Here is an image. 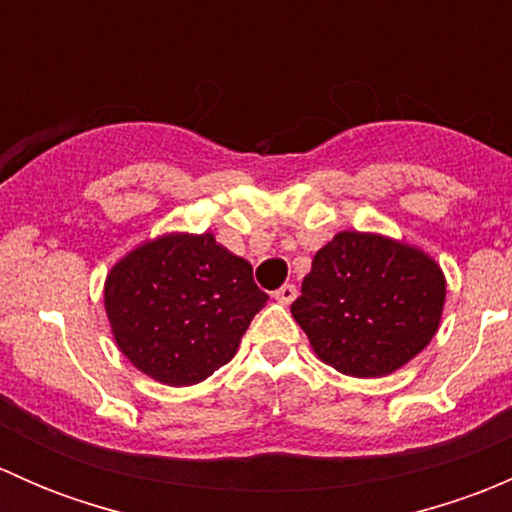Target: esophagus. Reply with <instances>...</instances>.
<instances>
[{"label":"esophagus","instance_id":"esophagus-1","mask_svg":"<svg viewBox=\"0 0 512 512\" xmlns=\"http://www.w3.org/2000/svg\"><path fill=\"white\" fill-rule=\"evenodd\" d=\"M275 299L280 304H292L294 299H297V287H294V285H282L275 292Z\"/></svg>","mask_w":512,"mask_h":512}]
</instances>
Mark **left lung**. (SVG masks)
I'll return each instance as SVG.
<instances>
[{"instance_id": "1", "label": "left lung", "mask_w": 512, "mask_h": 512, "mask_svg": "<svg viewBox=\"0 0 512 512\" xmlns=\"http://www.w3.org/2000/svg\"><path fill=\"white\" fill-rule=\"evenodd\" d=\"M446 277L421 247L342 230L314 255L292 317L314 354L347 376H389L441 327Z\"/></svg>"}]
</instances>
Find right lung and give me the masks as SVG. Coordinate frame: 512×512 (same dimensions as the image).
I'll list each match as a JSON object with an SVG mask.
<instances>
[{"mask_svg":"<svg viewBox=\"0 0 512 512\" xmlns=\"http://www.w3.org/2000/svg\"><path fill=\"white\" fill-rule=\"evenodd\" d=\"M252 265L213 232H163L108 270L103 307L116 347L165 386L205 381L237 354L267 304Z\"/></svg>","mask_w":512,"mask_h":512,"instance_id":"right-lung-1","label":"right lung"}]
</instances>
